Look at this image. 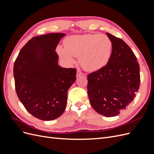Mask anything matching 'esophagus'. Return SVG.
Listing matches in <instances>:
<instances>
[{"label": "esophagus", "instance_id": "1", "mask_svg": "<svg viewBox=\"0 0 154 154\" xmlns=\"http://www.w3.org/2000/svg\"><path fill=\"white\" fill-rule=\"evenodd\" d=\"M82 75V72L80 71V70H77V74H76V76L79 77Z\"/></svg>", "mask_w": 154, "mask_h": 154}]
</instances>
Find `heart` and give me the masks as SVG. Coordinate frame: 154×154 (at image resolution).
<instances>
[{
	"mask_svg": "<svg viewBox=\"0 0 154 154\" xmlns=\"http://www.w3.org/2000/svg\"><path fill=\"white\" fill-rule=\"evenodd\" d=\"M112 43L106 35L86 34L69 36L64 41V48L60 45L57 52L69 66L78 57L80 66L87 71L94 72L105 67L109 63Z\"/></svg>",
	"mask_w": 154,
	"mask_h": 154,
	"instance_id": "heart-1",
	"label": "heart"
}]
</instances>
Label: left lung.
<instances>
[{"instance_id":"8db88e82","label":"left lung","mask_w":154,"mask_h":154,"mask_svg":"<svg viewBox=\"0 0 154 154\" xmlns=\"http://www.w3.org/2000/svg\"><path fill=\"white\" fill-rule=\"evenodd\" d=\"M112 43L109 63L88 75L90 103L97 113L114 117L131 103L139 85V65L133 51L125 42L106 32Z\"/></svg>"}]
</instances>
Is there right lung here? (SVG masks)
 Returning a JSON list of instances; mask_svg holds the SVG:
<instances>
[{"instance_id":"add662e5","label":"right lung","mask_w":154,"mask_h":154,"mask_svg":"<svg viewBox=\"0 0 154 154\" xmlns=\"http://www.w3.org/2000/svg\"><path fill=\"white\" fill-rule=\"evenodd\" d=\"M65 33L32 38L20 50L13 68L17 96L26 109L44 121L58 118L66 109L67 92L76 70L58 65L56 48Z\"/></svg>"}]
</instances>
